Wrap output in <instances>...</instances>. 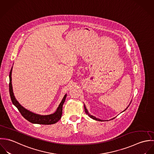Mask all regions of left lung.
<instances>
[{"instance_id":"left-lung-1","label":"left lung","mask_w":154,"mask_h":154,"mask_svg":"<svg viewBox=\"0 0 154 154\" xmlns=\"http://www.w3.org/2000/svg\"><path fill=\"white\" fill-rule=\"evenodd\" d=\"M129 105H130V104H129ZM128 105V106H129ZM128 106L127 107V108H125V110H124L123 112H124V111H125L127 109V108L128 107ZM84 108H85V112H86V113L88 115V116L89 117H90L91 119H92L93 120H96V121H99V122H104V121H109V120H100V119H97L96 117H95L94 116H93L92 115H91V114H90L89 113V112H88V109H86V106H85V105L84 104ZM115 118V117H114ZM114 118H113V119H111V120H112V119H114Z\"/></svg>"}]
</instances>
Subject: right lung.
Returning <instances> with one entry per match:
<instances>
[{
	"label": "right lung",
	"mask_w": 154,
	"mask_h": 154,
	"mask_svg": "<svg viewBox=\"0 0 154 154\" xmlns=\"http://www.w3.org/2000/svg\"><path fill=\"white\" fill-rule=\"evenodd\" d=\"M12 67L9 73V94L11 96V99L12 100V103L17 108L23 116L24 119L27 120L30 122V123L33 124H52L57 123L61 118L62 114V105L65 102L66 94H65L62 99L60 104L59 105L58 107L57 108V110L53 114L49 115H40L38 114L34 113L26 109L23 107L16 99L14 94L13 92L12 85Z\"/></svg>",
	"instance_id": "1"
}]
</instances>
